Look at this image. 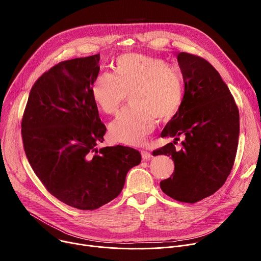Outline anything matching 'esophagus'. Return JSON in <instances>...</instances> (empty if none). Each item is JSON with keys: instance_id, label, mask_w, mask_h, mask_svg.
Returning <instances> with one entry per match:
<instances>
[{"instance_id": "esophagus-1", "label": "esophagus", "mask_w": 261, "mask_h": 261, "mask_svg": "<svg viewBox=\"0 0 261 261\" xmlns=\"http://www.w3.org/2000/svg\"><path fill=\"white\" fill-rule=\"evenodd\" d=\"M141 157H142V159L145 161V160H150L153 156H152V154L150 153V152H147V151H141Z\"/></svg>"}]
</instances>
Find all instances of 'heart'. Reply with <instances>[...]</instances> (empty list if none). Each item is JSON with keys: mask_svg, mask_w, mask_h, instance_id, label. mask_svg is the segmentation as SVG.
<instances>
[{"mask_svg": "<svg viewBox=\"0 0 261 261\" xmlns=\"http://www.w3.org/2000/svg\"><path fill=\"white\" fill-rule=\"evenodd\" d=\"M97 106L106 115L117 114L131 94L126 108L109 127L117 142L139 145L150 135L157 117H173L184 99V80L179 69L160 58L126 54L116 61L115 73L101 72L91 89Z\"/></svg>", "mask_w": 261, "mask_h": 261, "instance_id": "b5f03b06", "label": "heart"}]
</instances>
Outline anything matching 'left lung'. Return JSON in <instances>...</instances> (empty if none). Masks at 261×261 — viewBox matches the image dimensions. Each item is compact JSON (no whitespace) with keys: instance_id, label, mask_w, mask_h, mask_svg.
<instances>
[{"instance_id":"8db88e82","label":"left lung","mask_w":261,"mask_h":261,"mask_svg":"<svg viewBox=\"0 0 261 261\" xmlns=\"http://www.w3.org/2000/svg\"><path fill=\"white\" fill-rule=\"evenodd\" d=\"M185 94L177 113L163 129L173 142L153 155L171 156L174 171L161 180L169 197L195 203L218 191L232 169L240 134V115L234 99L219 72L204 59L179 53ZM184 136L182 147L174 144Z\"/></svg>"}]
</instances>
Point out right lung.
<instances>
[{
  "instance_id": "add662e5",
  "label": "right lung",
  "mask_w": 261,
  "mask_h": 261,
  "mask_svg": "<svg viewBox=\"0 0 261 261\" xmlns=\"http://www.w3.org/2000/svg\"><path fill=\"white\" fill-rule=\"evenodd\" d=\"M100 54L61 62L36 81L21 121L24 153L46 190L62 202L93 211L119 196L141 161L129 146H105V125L91 89Z\"/></svg>"
}]
</instances>
